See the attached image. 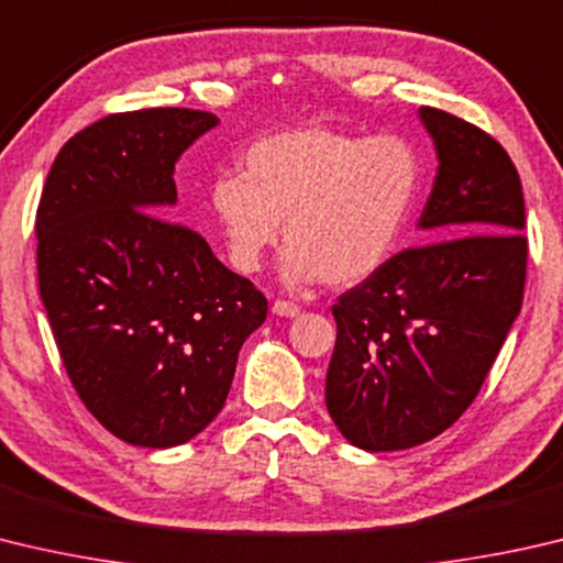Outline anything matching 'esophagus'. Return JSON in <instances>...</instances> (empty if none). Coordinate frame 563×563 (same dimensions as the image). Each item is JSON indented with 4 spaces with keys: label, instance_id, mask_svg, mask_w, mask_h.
Wrapping results in <instances>:
<instances>
[{
    "label": "esophagus",
    "instance_id": "esophagus-1",
    "mask_svg": "<svg viewBox=\"0 0 563 563\" xmlns=\"http://www.w3.org/2000/svg\"><path fill=\"white\" fill-rule=\"evenodd\" d=\"M273 314H280V317H298L300 308L290 300H275L273 302Z\"/></svg>",
    "mask_w": 563,
    "mask_h": 563
}]
</instances>
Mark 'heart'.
Instances as JSON below:
<instances>
[{
  "label": "heart",
  "instance_id": "b5f03b06",
  "mask_svg": "<svg viewBox=\"0 0 563 563\" xmlns=\"http://www.w3.org/2000/svg\"><path fill=\"white\" fill-rule=\"evenodd\" d=\"M421 181L411 140L302 125L255 140L241 155V175L213 177L209 211L236 271L261 268L285 221L283 280L350 288L396 253Z\"/></svg>",
  "mask_w": 563,
  "mask_h": 563
}]
</instances>
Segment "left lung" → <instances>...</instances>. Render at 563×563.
Returning <instances> with one entry per match:
<instances>
[{"mask_svg":"<svg viewBox=\"0 0 563 563\" xmlns=\"http://www.w3.org/2000/svg\"><path fill=\"white\" fill-rule=\"evenodd\" d=\"M418 115L438 155L418 229L441 241L391 255L332 305L327 411L369 453L421 445L463 416L525 295V197L512 159L451 112Z\"/></svg>","mask_w":563,"mask_h":563,"instance_id":"1","label":"left lung"}]
</instances>
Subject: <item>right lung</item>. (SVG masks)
I'll use <instances>...</instances> for the list:
<instances>
[{
	"label": "right lung",
	"instance_id": "obj_1",
	"mask_svg": "<svg viewBox=\"0 0 563 563\" xmlns=\"http://www.w3.org/2000/svg\"><path fill=\"white\" fill-rule=\"evenodd\" d=\"M217 125L189 108L115 112L60 147L41 191L38 292L60 360L88 411L132 445L201 433L268 314L197 231L162 219L181 152Z\"/></svg>",
	"mask_w": 563,
	"mask_h": 563
}]
</instances>
